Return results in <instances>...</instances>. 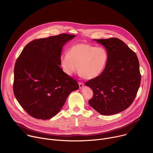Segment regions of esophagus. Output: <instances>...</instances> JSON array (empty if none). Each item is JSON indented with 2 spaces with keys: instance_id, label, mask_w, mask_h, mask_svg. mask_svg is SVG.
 I'll return each instance as SVG.
<instances>
[{
  "instance_id": "34e87169",
  "label": "esophagus",
  "mask_w": 153,
  "mask_h": 153,
  "mask_svg": "<svg viewBox=\"0 0 153 153\" xmlns=\"http://www.w3.org/2000/svg\"><path fill=\"white\" fill-rule=\"evenodd\" d=\"M79 88H80V89H82L83 87V85H84V84H83V83H82V82H79Z\"/></svg>"
}]
</instances>
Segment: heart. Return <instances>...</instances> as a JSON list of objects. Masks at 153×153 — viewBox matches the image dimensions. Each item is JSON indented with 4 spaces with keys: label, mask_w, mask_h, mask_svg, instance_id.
<instances>
[{
    "label": "heart",
    "mask_w": 153,
    "mask_h": 153,
    "mask_svg": "<svg viewBox=\"0 0 153 153\" xmlns=\"http://www.w3.org/2000/svg\"><path fill=\"white\" fill-rule=\"evenodd\" d=\"M108 59L105 48L96 47L85 43L73 45L68 53L60 57V62L64 72L69 76L77 71L86 79H93L104 71Z\"/></svg>",
    "instance_id": "heart-1"
}]
</instances>
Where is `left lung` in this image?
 I'll return each mask as SVG.
<instances>
[{"instance_id": "left-lung-1", "label": "left lung", "mask_w": 153, "mask_h": 153, "mask_svg": "<svg viewBox=\"0 0 153 153\" xmlns=\"http://www.w3.org/2000/svg\"><path fill=\"white\" fill-rule=\"evenodd\" d=\"M94 40L104 46L108 59L102 73L85 82L94 93L88 103L102 115L115 114L128 108L136 96L141 80L139 60L117 38Z\"/></svg>"}]
</instances>
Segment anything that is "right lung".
Here are the masks:
<instances>
[{
	"mask_svg": "<svg viewBox=\"0 0 153 153\" xmlns=\"http://www.w3.org/2000/svg\"><path fill=\"white\" fill-rule=\"evenodd\" d=\"M75 37L61 34L34 40L17 58L13 91L31 116L42 120L52 118L60 111L69 94L79 89L77 81L60 67L63 47Z\"/></svg>",
	"mask_w": 153,
	"mask_h": 153,
	"instance_id": "add662e5",
	"label": "right lung"
}]
</instances>
